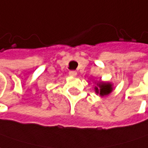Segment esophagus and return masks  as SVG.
Returning a JSON list of instances; mask_svg holds the SVG:
<instances>
[{"instance_id": "esophagus-1", "label": "esophagus", "mask_w": 148, "mask_h": 148, "mask_svg": "<svg viewBox=\"0 0 148 148\" xmlns=\"http://www.w3.org/2000/svg\"><path fill=\"white\" fill-rule=\"evenodd\" d=\"M69 76L74 77V76H76V75H77V73H76L75 71H70V72L69 73Z\"/></svg>"}]
</instances>
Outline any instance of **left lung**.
<instances>
[{"mask_svg": "<svg viewBox=\"0 0 148 148\" xmlns=\"http://www.w3.org/2000/svg\"><path fill=\"white\" fill-rule=\"evenodd\" d=\"M96 86H94V91L96 94H99L101 97H106L112 93L113 84L109 82H95Z\"/></svg>", "mask_w": 148, "mask_h": 148, "instance_id": "8db88e82", "label": "left lung"}]
</instances>
